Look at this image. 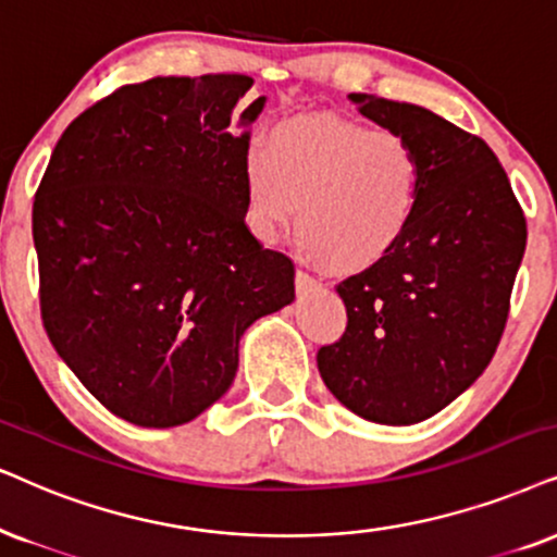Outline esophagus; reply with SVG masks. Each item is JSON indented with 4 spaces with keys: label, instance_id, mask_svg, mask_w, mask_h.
<instances>
[{
    "label": "esophagus",
    "instance_id": "1",
    "mask_svg": "<svg viewBox=\"0 0 557 557\" xmlns=\"http://www.w3.org/2000/svg\"><path fill=\"white\" fill-rule=\"evenodd\" d=\"M321 287V283L315 277H311L306 270H298L295 272V290L300 295H308V293H315Z\"/></svg>",
    "mask_w": 557,
    "mask_h": 557
}]
</instances>
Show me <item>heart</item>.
<instances>
[{
	"label": "heart",
	"instance_id": "b5f03b06",
	"mask_svg": "<svg viewBox=\"0 0 557 557\" xmlns=\"http://www.w3.org/2000/svg\"><path fill=\"white\" fill-rule=\"evenodd\" d=\"M424 166L393 131L339 115H295L244 157V215L277 242L298 210L300 249L336 272L388 259L417 221Z\"/></svg>",
	"mask_w": 557,
	"mask_h": 557
}]
</instances>
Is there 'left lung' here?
Instances as JSON below:
<instances>
[{
	"mask_svg": "<svg viewBox=\"0 0 557 557\" xmlns=\"http://www.w3.org/2000/svg\"><path fill=\"white\" fill-rule=\"evenodd\" d=\"M349 100L417 149L424 185L404 244L336 285L347 329L315 362L357 417L406 426L453 404L488 368L509 319L527 221L483 138L419 104L357 91Z\"/></svg>",
	"mask_w": 557,
	"mask_h": 557,
	"instance_id": "left-lung-1",
	"label": "left lung"
}]
</instances>
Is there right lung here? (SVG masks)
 <instances>
[{
  "instance_id": "obj_1",
  "label": "right lung",
  "mask_w": 557,
  "mask_h": 557,
  "mask_svg": "<svg viewBox=\"0 0 557 557\" xmlns=\"http://www.w3.org/2000/svg\"><path fill=\"white\" fill-rule=\"evenodd\" d=\"M244 74L157 76L63 131L33 202L40 315L110 413L169 429L234 383L244 331L295 298L290 257L244 223L267 97Z\"/></svg>"
}]
</instances>
